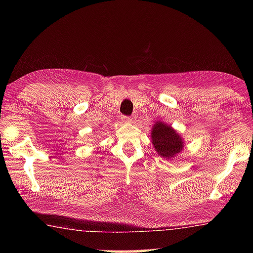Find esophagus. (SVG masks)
<instances>
[{
	"instance_id": "1",
	"label": "esophagus",
	"mask_w": 253,
	"mask_h": 253,
	"mask_svg": "<svg viewBox=\"0 0 253 253\" xmlns=\"http://www.w3.org/2000/svg\"><path fill=\"white\" fill-rule=\"evenodd\" d=\"M123 122L125 123H132L133 122V118L131 116H123Z\"/></svg>"
}]
</instances>
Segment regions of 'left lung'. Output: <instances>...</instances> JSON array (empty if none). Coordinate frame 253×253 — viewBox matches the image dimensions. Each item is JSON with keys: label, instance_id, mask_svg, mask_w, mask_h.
Listing matches in <instances>:
<instances>
[{"label": "left lung", "instance_id": "left-lung-1", "mask_svg": "<svg viewBox=\"0 0 253 253\" xmlns=\"http://www.w3.org/2000/svg\"><path fill=\"white\" fill-rule=\"evenodd\" d=\"M151 137L155 151L162 158H173L184 147V142L178 133L171 129L170 126L164 125L162 122L154 124Z\"/></svg>", "mask_w": 253, "mask_h": 253}]
</instances>
